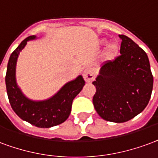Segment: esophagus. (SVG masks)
<instances>
[{"label": "esophagus", "mask_w": 158, "mask_h": 158, "mask_svg": "<svg viewBox=\"0 0 158 158\" xmlns=\"http://www.w3.org/2000/svg\"><path fill=\"white\" fill-rule=\"evenodd\" d=\"M83 76H84V79L87 83L92 82L94 79V69H92L90 68H88L84 71V73H83Z\"/></svg>", "instance_id": "obj_1"}]
</instances>
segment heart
Returning a JSON list of instances; mask_svg holds the SVG:
<instances>
[{
  "mask_svg": "<svg viewBox=\"0 0 158 158\" xmlns=\"http://www.w3.org/2000/svg\"><path fill=\"white\" fill-rule=\"evenodd\" d=\"M107 43H108V42H107V40H106V39H103V40L100 41V44H102V45H106V44H107ZM117 44L115 43H110L108 46H107V48H106V57L107 58H109V59L115 58V56L117 54Z\"/></svg>",
  "mask_w": 158,
  "mask_h": 158,
  "instance_id": "1",
  "label": "heart"
}]
</instances>
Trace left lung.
Segmentation results:
<instances>
[{
  "label": "left lung",
  "mask_w": 158,
  "mask_h": 158,
  "mask_svg": "<svg viewBox=\"0 0 158 158\" xmlns=\"http://www.w3.org/2000/svg\"><path fill=\"white\" fill-rule=\"evenodd\" d=\"M121 39V55L100 67L93 82L96 92L93 104L100 117L122 123L140 114L150 100L153 76L147 53L125 35Z\"/></svg>",
  "instance_id": "obj_1"
}]
</instances>
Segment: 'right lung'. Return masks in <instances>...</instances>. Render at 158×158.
Wrapping results in <instances>:
<instances>
[{"mask_svg":"<svg viewBox=\"0 0 158 158\" xmlns=\"http://www.w3.org/2000/svg\"><path fill=\"white\" fill-rule=\"evenodd\" d=\"M30 36L20 43L10 54L6 75V86L10 106L22 120L35 127L49 128L63 123L70 115L72 103L82 90L85 82L81 75L68 82L53 96L45 100H32L24 95L16 80V67L18 56L27 42L36 39Z\"/></svg>","mask_w":158,"mask_h":158,"instance_id":"obj_1","label":"right lung"}]
</instances>
